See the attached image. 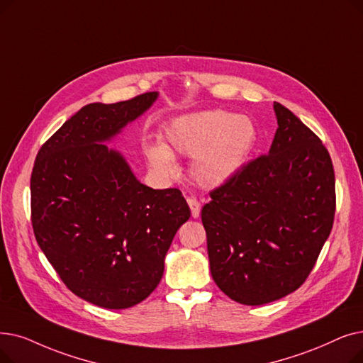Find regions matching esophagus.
Returning a JSON list of instances; mask_svg holds the SVG:
<instances>
[{"label":"esophagus","mask_w":363,"mask_h":363,"mask_svg":"<svg viewBox=\"0 0 363 363\" xmlns=\"http://www.w3.org/2000/svg\"><path fill=\"white\" fill-rule=\"evenodd\" d=\"M186 201H188V206H190V209H191V216L193 218H199V215H200V203L196 199H193V197H190Z\"/></svg>","instance_id":"obj_1"}]
</instances>
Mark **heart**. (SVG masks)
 <instances>
[{"mask_svg": "<svg viewBox=\"0 0 363 363\" xmlns=\"http://www.w3.org/2000/svg\"><path fill=\"white\" fill-rule=\"evenodd\" d=\"M164 145L147 148L151 167L160 175L177 170L175 155L190 157L191 177L203 188H219L243 170L258 143V129L247 116L225 109H204L170 118L163 129Z\"/></svg>", "mask_w": 363, "mask_h": 363, "instance_id": "1", "label": "heart"}]
</instances>
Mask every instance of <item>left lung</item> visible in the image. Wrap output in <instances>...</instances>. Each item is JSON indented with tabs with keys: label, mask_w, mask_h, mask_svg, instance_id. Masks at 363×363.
Masks as SVG:
<instances>
[{
	"label": "left lung",
	"mask_w": 363,
	"mask_h": 363,
	"mask_svg": "<svg viewBox=\"0 0 363 363\" xmlns=\"http://www.w3.org/2000/svg\"><path fill=\"white\" fill-rule=\"evenodd\" d=\"M267 155L211 193L201 209L211 273L245 306L276 301L303 285L333 230L335 177L328 150L279 102Z\"/></svg>",
	"instance_id": "left-lung-1"
}]
</instances>
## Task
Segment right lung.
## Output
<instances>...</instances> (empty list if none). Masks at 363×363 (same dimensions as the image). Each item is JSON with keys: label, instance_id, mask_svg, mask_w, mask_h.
Segmentation results:
<instances>
[{"label": "right lung", "instance_id": "obj_1", "mask_svg": "<svg viewBox=\"0 0 363 363\" xmlns=\"http://www.w3.org/2000/svg\"><path fill=\"white\" fill-rule=\"evenodd\" d=\"M157 98L83 106L41 147L30 175L33 228L45 258L71 292L104 308L133 307L157 288L191 215L178 188L139 182L106 145Z\"/></svg>", "mask_w": 363, "mask_h": 363}]
</instances>
